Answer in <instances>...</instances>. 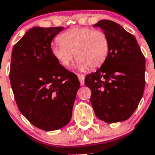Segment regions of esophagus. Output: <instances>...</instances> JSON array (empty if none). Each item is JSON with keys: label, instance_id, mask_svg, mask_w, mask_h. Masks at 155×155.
I'll list each match as a JSON object with an SVG mask.
<instances>
[{"label": "esophagus", "instance_id": "esophagus-1", "mask_svg": "<svg viewBox=\"0 0 155 155\" xmlns=\"http://www.w3.org/2000/svg\"><path fill=\"white\" fill-rule=\"evenodd\" d=\"M77 76L78 78L79 81H80V83L81 85L84 84V75L81 74H77Z\"/></svg>", "mask_w": 155, "mask_h": 155}]
</instances>
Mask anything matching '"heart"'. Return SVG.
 Returning a JSON list of instances; mask_svg holds the SVG:
<instances>
[{"instance_id": "1", "label": "heart", "mask_w": 155, "mask_h": 155, "mask_svg": "<svg viewBox=\"0 0 155 155\" xmlns=\"http://www.w3.org/2000/svg\"><path fill=\"white\" fill-rule=\"evenodd\" d=\"M60 44L51 46V54L64 68H68L75 58L81 71L96 70L105 62L110 42L105 31L88 27H76L63 32L57 38Z\"/></svg>"}]
</instances>
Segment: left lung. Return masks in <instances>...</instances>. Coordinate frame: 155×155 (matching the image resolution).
Returning <instances> with one entry per match:
<instances>
[{"mask_svg": "<svg viewBox=\"0 0 155 155\" xmlns=\"http://www.w3.org/2000/svg\"><path fill=\"white\" fill-rule=\"evenodd\" d=\"M110 50L103 65L87 74L84 83L91 91L94 114L108 124L127 120L137 108L145 86V58L136 38L120 25L101 20Z\"/></svg>", "mask_w": 155, "mask_h": 155, "instance_id": "left-lung-1", "label": "left lung"}]
</instances>
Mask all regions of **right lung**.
Here are the masks:
<instances>
[{
	"label": "right lung",
	"instance_id": "add662e5",
	"mask_svg": "<svg viewBox=\"0 0 155 155\" xmlns=\"http://www.w3.org/2000/svg\"><path fill=\"white\" fill-rule=\"evenodd\" d=\"M64 27H34L14 46L10 81L18 108L37 128L59 130L70 122L80 82L51 54Z\"/></svg>",
	"mask_w": 155,
	"mask_h": 155
}]
</instances>
